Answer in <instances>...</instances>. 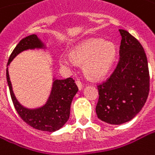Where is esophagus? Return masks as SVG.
I'll use <instances>...</instances> for the list:
<instances>
[{
  "label": "esophagus",
  "instance_id": "34e87169",
  "mask_svg": "<svg viewBox=\"0 0 155 155\" xmlns=\"http://www.w3.org/2000/svg\"><path fill=\"white\" fill-rule=\"evenodd\" d=\"M75 83H76V85H77L78 88H79V90H81V89H82V87H83V84L80 81H75Z\"/></svg>",
  "mask_w": 155,
  "mask_h": 155
}]
</instances>
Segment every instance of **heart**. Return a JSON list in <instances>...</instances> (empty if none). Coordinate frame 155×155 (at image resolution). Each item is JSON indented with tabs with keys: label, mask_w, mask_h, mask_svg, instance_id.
Wrapping results in <instances>:
<instances>
[{
	"label": "heart",
	"mask_w": 155,
	"mask_h": 155,
	"mask_svg": "<svg viewBox=\"0 0 155 155\" xmlns=\"http://www.w3.org/2000/svg\"><path fill=\"white\" fill-rule=\"evenodd\" d=\"M117 55L116 47L110 42H104L101 38H88L73 47L69 58L60 57L61 65H70L72 62L82 64V72L91 80H97L105 76L110 70Z\"/></svg>",
	"instance_id": "heart-1"
}]
</instances>
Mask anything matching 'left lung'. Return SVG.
<instances>
[{
	"label": "left lung",
	"instance_id": "8db88e82",
	"mask_svg": "<svg viewBox=\"0 0 155 155\" xmlns=\"http://www.w3.org/2000/svg\"><path fill=\"white\" fill-rule=\"evenodd\" d=\"M119 60L110 76L97 85V117L110 124L126 123L139 113L149 94L150 76L146 52L141 44L124 30Z\"/></svg>",
	"mask_w": 155,
	"mask_h": 155
}]
</instances>
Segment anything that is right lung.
<instances>
[{
	"label": "right lung",
	"instance_id": "add662e5",
	"mask_svg": "<svg viewBox=\"0 0 155 155\" xmlns=\"http://www.w3.org/2000/svg\"><path fill=\"white\" fill-rule=\"evenodd\" d=\"M45 48L37 35L33 34L23 38L15 47L9 56L8 66L16 55L28 49ZM7 81L15 110L26 124L37 130L45 132H55L68 122L70 116V106L73 98L78 91L74 81L72 78L65 80H54L52 89L47 103L38 109H27L19 104L15 96L7 68Z\"/></svg>",
	"mask_w": 155,
	"mask_h": 155
}]
</instances>
